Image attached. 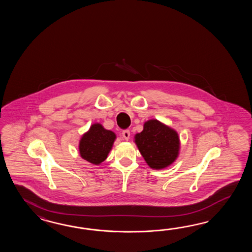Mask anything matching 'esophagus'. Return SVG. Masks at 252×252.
Listing matches in <instances>:
<instances>
[{"label":"esophagus","instance_id":"1","mask_svg":"<svg viewBox=\"0 0 252 252\" xmlns=\"http://www.w3.org/2000/svg\"><path fill=\"white\" fill-rule=\"evenodd\" d=\"M123 137H124V139H126V140H128L129 139V136H130V132H129V130L128 129H124L123 130Z\"/></svg>","mask_w":252,"mask_h":252}]
</instances>
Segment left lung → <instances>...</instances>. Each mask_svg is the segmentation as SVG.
<instances>
[{"label": "left lung", "mask_w": 252, "mask_h": 252, "mask_svg": "<svg viewBox=\"0 0 252 252\" xmlns=\"http://www.w3.org/2000/svg\"><path fill=\"white\" fill-rule=\"evenodd\" d=\"M135 143L147 164L154 169L171 165L178 156L180 145L177 131L158 120L145 123L143 130L135 136Z\"/></svg>", "instance_id": "1"}]
</instances>
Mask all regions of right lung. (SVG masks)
I'll return each instance as SVG.
<instances>
[{
	"instance_id": "obj_1",
	"label": "right lung",
	"mask_w": 252,
	"mask_h": 252,
	"mask_svg": "<svg viewBox=\"0 0 252 252\" xmlns=\"http://www.w3.org/2000/svg\"><path fill=\"white\" fill-rule=\"evenodd\" d=\"M115 139L116 136L113 131L105 129L101 124H93L81 139V157L92 164L99 165L106 159Z\"/></svg>"
}]
</instances>
